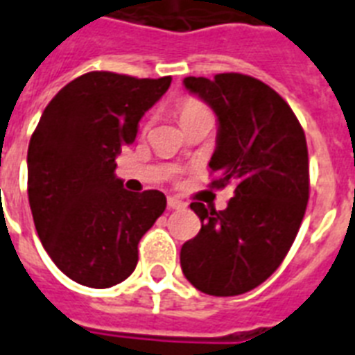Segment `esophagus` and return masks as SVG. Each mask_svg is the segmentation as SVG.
I'll return each mask as SVG.
<instances>
[{
  "label": "esophagus",
  "mask_w": 355,
  "mask_h": 355,
  "mask_svg": "<svg viewBox=\"0 0 355 355\" xmlns=\"http://www.w3.org/2000/svg\"><path fill=\"white\" fill-rule=\"evenodd\" d=\"M187 207V203L183 202V200H180V198H174V196H170L168 198V209H185Z\"/></svg>",
  "instance_id": "1"
}]
</instances>
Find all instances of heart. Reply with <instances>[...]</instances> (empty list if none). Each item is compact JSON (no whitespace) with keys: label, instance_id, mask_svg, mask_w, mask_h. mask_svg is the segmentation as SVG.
Returning <instances> with one entry per match:
<instances>
[{"label":"heart","instance_id":"b5f03b06","mask_svg":"<svg viewBox=\"0 0 355 355\" xmlns=\"http://www.w3.org/2000/svg\"><path fill=\"white\" fill-rule=\"evenodd\" d=\"M202 114H211L209 109L203 105L202 101L196 100V98H183L178 105V116H180V122H187L194 116H202Z\"/></svg>","mask_w":355,"mask_h":355}]
</instances>
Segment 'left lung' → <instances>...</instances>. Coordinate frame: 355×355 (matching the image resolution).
Returning a JSON list of instances; mask_svg holds the SVG:
<instances>
[{
    "label": "left lung",
    "mask_w": 355,
    "mask_h": 355,
    "mask_svg": "<svg viewBox=\"0 0 355 355\" xmlns=\"http://www.w3.org/2000/svg\"><path fill=\"white\" fill-rule=\"evenodd\" d=\"M185 89L218 116L211 185H233L224 211L192 202L202 230L181 246V270L205 295L255 289L282 265L309 200L304 129L289 103L244 73L185 78Z\"/></svg>",
    "instance_id": "left-lung-1"
}]
</instances>
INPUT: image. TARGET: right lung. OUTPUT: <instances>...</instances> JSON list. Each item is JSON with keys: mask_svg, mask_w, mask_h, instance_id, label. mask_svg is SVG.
<instances>
[{"mask_svg": "<svg viewBox=\"0 0 355 355\" xmlns=\"http://www.w3.org/2000/svg\"><path fill=\"white\" fill-rule=\"evenodd\" d=\"M170 81L83 73L55 94L31 135L33 220L44 250L73 282L107 289L131 276L139 241L163 215V192L125 191L114 159Z\"/></svg>", "mask_w": 355, "mask_h": 355, "instance_id": "right-lung-1", "label": "right lung"}]
</instances>
